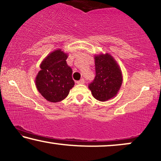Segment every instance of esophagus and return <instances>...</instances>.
<instances>
[{
  "mask_svg": "<svg viewBox=\"0 0 161 161\" xmlns=\"http://www.w3.org/2000/svg\"><path fill=\"white\" fill-rule=\"evenodd\" d=\"M76 83L77 84H85V79H80L79 81H77Z\"/></svg>",
  "mask_w": 161,
  "mask_h": 161,
  "instance_id": "obj_1",
  "label": "esophagus"
}]
</instances>
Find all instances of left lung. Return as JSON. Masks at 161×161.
<instances>
[{
	"mask_svg": "<svg viewBox=\"0 0 161 161\" xmlns=\"http://www.w3.org/2000/svg\"><path fill=\"white\" fill-rule=\"evenodd\" d=\"M96 76L88 85L93 97L104 102L117 94L123 82L120 68L108 53L95 56Z\"/></svg>",
	"mask_w": 161,
	"mask_h": 161,
	"instance_id": "left-lung-1",
	"label": "left lung"
}]
</instances>
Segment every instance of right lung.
Here are the masks:
<instances>
[{"mask_svg": "<svg viewBox=\"0 0 161 161\" xmlns=\"http://www.w3.org/2000/svg\"><path fill=\"white\" fill-rule=\"evenodd\" d=\"M67 58L68 54L58 49L50 53L41 63L36 85L47 101L58 103L63 100L74 87L73 70L67 64Z\"/></svg>", "mask_w": 161, "mask_h": 161, "instance_id": "add662e5", "label": "right lung"}]
</instances>
